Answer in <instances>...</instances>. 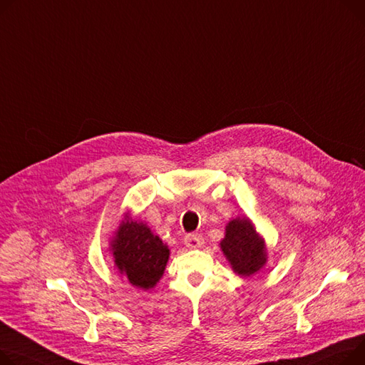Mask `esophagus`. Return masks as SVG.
Here are the masks:
<instances>
[{
    "label": "esophagus",
    "mask_w": 365,
    "mask_h": 365,
    "mask_svg": "<svg viewBox=\"0 0 365 365\" xmlns=\"http://www.w3.org/2000/svg\"><path fill=\"white\" fill-rule=\"evenodd\" d=\"M185 245L190 250L201 248L204 245V237L198 233H189L185 236Z\"/></svg>",
    "instance_id": "esophagus-1"
}]
</instances>
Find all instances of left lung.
<instances>
[{
  "label": "left lung",
  "instance_id": "1",
  "mask_svg": "<svg viewBox=\"0 0 365 365\" xmlns=\"http://www.w3.org/2000/svg\"><path fill=\"white\" fill-rule=\"evenodd\" d=\"M220 248L235 273L250 277L258 273L267 262L264 239L258 235L248 218L236 217L226 226Z\"/></svg>",
  "mask_w": 365,
  "mask_h": 365
}]
</instances>
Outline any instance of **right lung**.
I'll use <instances>...</instances> for the list:
<instances>
[{
    "instance_id": "1",
    "label": "right lung",
    "mask_w": 365,
    "mask_h": 365,
    "mask_svg": "<svg viewBox=\"0 0 365 365\" xmlns=\"http://www.w3.org/2000/svg\"><path fill=\"white\" fill-rule=\"evenodd\" d=\"M114 264L132 286L148 290L161 279L170 250L151 229L126 214L111 240Z\"/></svg>"
}]
</instances>
